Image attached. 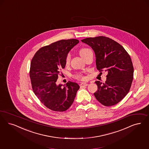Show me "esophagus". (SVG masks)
<instances>
[{"label":"esophagus","mask_w":149,"mask_h":149,"mask_svg":"<svg viewBox=\"0 0 149 149\" xmlns=\"http://www.w3.org/2000/svg\"><path fill=\"white\" fill-rule=\"evenodd\" d=\"M88 85V84L86 83V82H82L80 84V87H85V86H87Z\"/></svg>","instance_id":"1"}]
</instances>
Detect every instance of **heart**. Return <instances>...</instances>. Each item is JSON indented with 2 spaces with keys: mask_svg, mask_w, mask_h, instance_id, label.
Instances as JSON below:
<instances>
[{
  "mask_svg": "<svg viewBox=\"0 0 149 149\" xmlns=\"http://www.w3.org/2000/svg\"><path fill=\"white\" fill-rule=\"evenodd\" d=\"M79 53H80V56H82L83 58H84L85 56H87L88 54L91 53H93L92 51L88 48H86V47H83L81 48L80 51H79ZM70 54H68L67 56H66V58H65V63L66 64H68L69 62H70ZM75 77H76L77 79H83V77L81 75V74H77V75H75Z\"/></svg>",
  "mask_w": 149,
  "mask_h": 149,
  "instance_id": "b5f03b06",
  "label": "heart"
}]
</instances>
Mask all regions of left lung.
<instances>
[{"label": "left lung", "instance_id": "1", "mask_svg": "<svg viewBox=\"0 0 149 149\" xmlns=\"http://www.w3.org/2000/svg\"><path fill=\"white\" fill-rule=\"evenodd\" d=\"M81 42L93 48L96 68L108 72L105 83L97 81L94 95L105 106L119 102L128 94L133 80L134 68L130 56L118 42L104 36L86 38Z\"/></svg>", "mask_w": 149, "mask_h": 149}]
</instances>
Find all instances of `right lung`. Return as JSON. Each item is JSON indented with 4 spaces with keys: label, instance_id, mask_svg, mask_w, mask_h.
Here are the masks:
<instances>
[{
    "label": "right lung",
    "instance_id": "add662e5",
    "mask_svg": "<svg viewBox=\"0 0 149 149\" xmlns=\"http://www.w3.org/2000/svg\"><path fill=\"white\" fill-rule=\"evenodd\" d=\"M79 42L77 39L62 40L43 47L32 59L30 77L33 93L46 107L56 112L67 111L72 106L80 86L68 81L56 85L64 69L68 53Z\"/></svg>",
    "mask_w": 149,
    "mask_h": 149
}]
</instances>
